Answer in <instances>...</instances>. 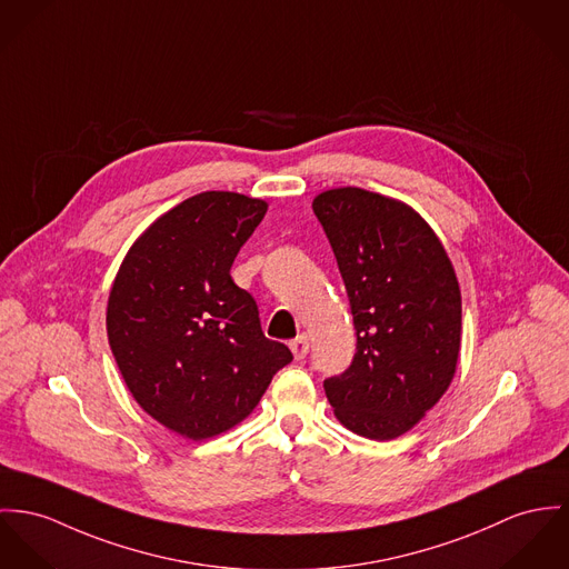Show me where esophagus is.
Masks as SVG:
<instances>
[{
	"instance_id": "1",
	"label": "esophagus",
	"mask_w": 569,
	"mask_h": 569,
	"mask_svg": "<svg viewBox=\"0 0 569 569\" xmlns=\"http://www.w3.org/2000/svg\"><path fill=\"white\" fill-rule=\"evenodd\" d=\"M290 349H292L297 359H303L307 352H309V340H307L306 333H301L299 338H295V340L290 342Z\"/></svg>"
}]
</instances>
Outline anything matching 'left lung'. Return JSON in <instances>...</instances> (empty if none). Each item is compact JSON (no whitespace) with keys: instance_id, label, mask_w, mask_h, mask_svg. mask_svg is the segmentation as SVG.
<instances>
[{"instance_id":"8db88e82","label":"left lung","mask_w":569,"mask_h":569,"mask_svg":"<svg viewBox=\"0 0 569 569\" xmlns=\"http://www.w3.org/2000/svg\"><path fill=\"white\" fill-rule=\"evenodd\" d=\"M311 208L338 260L357 336L349 368L325 379V392L352 433L398 438L455 377L461 292L452 263L433 229L400 201L336 188Z\"/></svg>"}]
</instances>
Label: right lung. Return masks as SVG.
<instances>
[{
	"instance_id": "add662e5",
	"label": "right lung",
	"mask_w": 569,
	"mask_h": 569,
	"mask_svg": "<svg viewBox=\"0 0 569 569\" xmlns=\"http://www.w3.org/2000/svg\"><path fill=\"white\" fill-rule=\"evenodd\" d=\"M266 203L201 192L130 249L108 299V340L136 402L190 439L244 420L292 352L263 336L256 299L229 274Z\"/></svg>"
}]
</instances>
